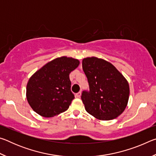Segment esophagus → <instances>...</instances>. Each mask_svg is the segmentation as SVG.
<instances>
[{"label": "esophagus", "mask_w": 156, "mask_h": 156, "mask_svg": "<svg viewBox=\"0 0 156 156\" xmlns=\"http://www.w3.org/2000/svg\"><path fill=\"white\" fill-rule=\"evenodd\" d=\"M76 97H77V98H80V97L81 96V92H80V91H79V92H78V93L76 94Z\"/></svg>", "instance_id": "obj_1"}]
</instances>
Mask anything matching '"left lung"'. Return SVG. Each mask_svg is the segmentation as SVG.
Wrapping results in <instances>:
<instances>
[{
	"instance_id": "left-lung-1",
	"label": "left lung",
	"mask_w": 156,
	"mask_h": 156,
	"mask_svg": "<svg viewBox=\"0 0 156 156\" xmlns=\"http://www.w3.org/2000/svg\"><path fill=\"white\" fill-rule=\"evenodd\" d=\"M89 91L81 99L89 114L100 120L116 118L125 111L129 97L128 81L112 63L97 57L83 60Z\"/></svg>"
}]
</instances>
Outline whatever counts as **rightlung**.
<instances>
[{
  "instance_id": "right-lung-1",
  "label": "right lung",
  "mask_w": 156,
  "mask_h": 156,
  "mask_svg": "<svg viewBox=\"0 0 156 156\" xmlns=\"http://www.w3.org/2000/svg\"><path fill=\"white\" fill-rule=\"evenodd\" d=\"M80 61L62 56L47 62L29 79L26 97L34 112L51 118L68 109L74 95L71 91L69 73Z\"/></svg>"
}]
</instances>
